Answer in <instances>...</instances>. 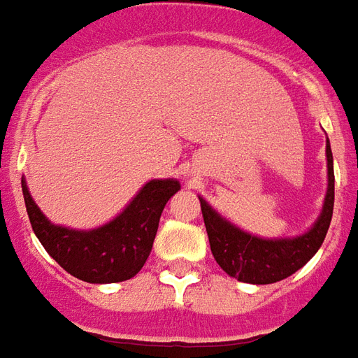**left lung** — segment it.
Returning <instances> with one entry per match:
<instances>
[{"mask_svg": "<svg viewBox=\"0 0 358 358\" xmlns=\"http://www.w3.org/2000/svg\"><path fill=\"white\" fill-rule=\"evenodd\" d=\"M328 187L322 210L311 229L297 236L263 238L240 229L200 198L211 254L227 275L240 282L273 284L288 278L317 254L328 233L334 211V158L326 139Z\"/></svg>", "mask_w": 358, "mask_h": 358, "instance_id": "1", "label": "left lung"}]
</instances>
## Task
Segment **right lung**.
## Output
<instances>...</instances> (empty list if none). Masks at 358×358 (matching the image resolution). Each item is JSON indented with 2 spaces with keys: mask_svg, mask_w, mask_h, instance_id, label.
<instances>
[{
  "mask_svg": "<svg viewBox=\"0 0 358 358\" xmlns=\"http://www.w3.org/2000/svg\"><path fill=\"white\" fill-rule=\"evenodd\" d=\"M179 189L177 179H152L108 223L95 229H70L45 217L22 177L34 234L66 273L91 284L122 282L139 273L152 250L162 211Z\"/></svg>",
  "mask_w": 358,
  "mask_h": 358,
  "instance_id": "add662e5",
  "label": "right lung"
}]
</instances>
